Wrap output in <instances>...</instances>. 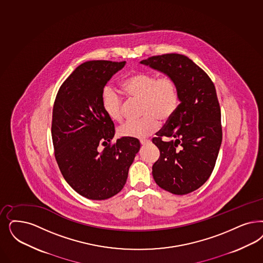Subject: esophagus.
Returning <instances> with one entry per match:
<instances>
[{"instance_id": "34e87169", "label": "esophagus", "mask_w": 263, "mask_h": 263, "mask_svg": "<svg viewBox=\"0 0 263 263\" xmlns=\"http://www.w3.org/2000/svg\"><path fill=\"white\" fill-rule=\"evenodd\" d=\"M140 143H141V145H146L149 143V141L148 140H140Z\"/></svg>"}]
</instances>
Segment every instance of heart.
Listing matches in <instances>:
<instances>
[{
    "mask_svg": "<svg viewBox=\"0 0 263 263\" xmlns=\"http://www.w3.org/2000/svg\"><path fill=\"white\" fill-rule=\"evenodd\" d=\"M121 90L129 98L141 100V114L144 118L128 121L120 127L123 137L142 139L154 134L160 121H167L177 111L180 104L176 82L169 78H157L154 73L137 72L129 74L121 82ZM101 105L106 115L114 121L123 118V101L116 91L105 87L101 94Z\"/></svg>",
    "mask_w": 263,
    "mask_h": 263,
    "instance_id": "obj_1",
    "label": "heart"
}]
</instances>
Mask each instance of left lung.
I'll use <instances>...</instances> for the list:
<instances>
[{
	"mask_svg": "<svg viewBox=\"0 0 263 263\" xmlns=\"http://www.w3.org/2000/svg\"><path fill=\"white\" fill-rule=\"evenodd\" d=\"M140 63L173 79L180 96L177 111L153 139L160 152L153 166L154 181L173 194L191 193L210 178L221 145V115L215 85L184 55L152 56ZM163 137L172 140L164 141Z\"/></svg>",
	"mask_w": 263,
	"mask_h": 263,
	"instance_id": "8db88e82",
	"label": "left lung"
}]
</instances>
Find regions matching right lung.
<instances>
[{
    "label": "right lung",
    "instance_id": "right-lung-1",
    "mask_svg": "<svg viewBox=\"0 0 263 263\" xmlns=\"http://www.w3.org/2000/svg\"><path fill=\"white\" fill-rule=\"evenodd\" d=\"M125 63L93 60L82 64L62 83L55 98L51 124L55 159L72 190L88 199L118 194L140 149L136 138L122 137L110 145L115 124L101 105L105 85Z\"/></svg>",
    "mask_w": 263,
    "mask_h": 263
}]
</instances>
